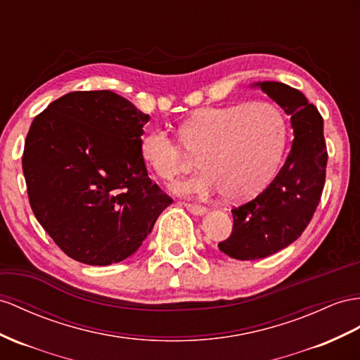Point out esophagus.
<instances>
[{
	"instance_id": "obj_1",
	"label": "esophagus",
	"mask_w": 360,
	"mask_h": 360,
	"mask_svg": "<svg viewBox=\"0 0 360 360\" xmlns=\"http://www.w3.org/2000/svg\"><path fill=\"white\" fill-rule=\"evenodd\" d=\"M184 207H186L191 214L195 216H202L207 213V208L205 207H200V205H195V204H184Z\"/></svg>"
}]
</instances>
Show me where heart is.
I'll return each mask as SVG.
<instances>
[{"instance_id":"heart-1","label":"heart","mask_w":360,"mask_h":360,"mask_svg":"<svg viewBox=\"0 0 360 360\" xmlns=\"http://www.w3.org/2000/svg\"><path fill=\"white\" fill-rule=\"evenodd\" d=\"M186 149L199 155V176L173 184L179 196L205 198L222 193L229 200H245L260 193L278 169L285 129L281 112L264 100L202 108L181 126ZM141 158L156 176L173 179L187 167L182 144L165 131L146 134Z\"/></svg>"}]
</instances>
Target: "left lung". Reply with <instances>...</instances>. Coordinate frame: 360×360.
Listing matches in <instances>:
<instances>
[{
	"label": "left lung",
	"mask_w": 360,
	"mask_h": 360,
	"mask_svg": "<svg viewBox=\"0 0 360 360\" xmlns=\"http://www.w3.org/2000/svg\"><path fill=\"white\" fill-rule=\"evenodd\" d=\"M290 115L293 141L278 174L255 199L231 210L234 226L219 250L236 260H259L302 234L319 204L326 181L324 120L301 91L281 82H255Z\"/></svg>",
	"instance_id": "left-lung-1"
}]
</instances>
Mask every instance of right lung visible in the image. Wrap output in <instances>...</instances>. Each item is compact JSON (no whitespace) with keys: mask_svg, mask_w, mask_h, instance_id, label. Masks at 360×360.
<instances>
[{"mask_svg":"<svg viewBox=\"0 0 360 360\" xmlns=\"http://www.w3.org/2000/svg\"><path fill=\"white\" fill-rule=\"evenodd\" d=\"M147 122L112 91L68 92L33 120L22 155L30 205L71 259L91 266L127 259L172 204L141 158Z\"/></svg>","mask_w":360,"mask_h":360,"instance_id":"obj_1","label":"right lung"}]
</instances>
